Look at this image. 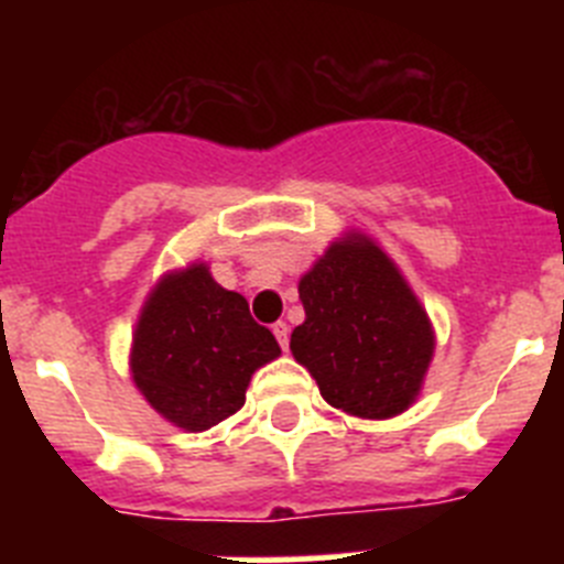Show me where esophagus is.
<instances>
[{"mask_svg":"<svg viewBox=\"0 0 564 564\" xmlns=\"http://www.w3.org/2000/svg\"><path fill=\"white\" fill-rule=\"evenodd\" d=\"M273 336H276L279 347H282V350H288V341H291V327H288L285 322H276V325H273Z\"/></svg>","mask_w":564,"mask_h":564,"instance_id":"34e87169","label":"esophagus"}]
</instances>
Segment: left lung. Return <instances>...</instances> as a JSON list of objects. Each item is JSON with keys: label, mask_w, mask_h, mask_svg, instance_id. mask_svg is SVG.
<instances>
[{"label": "left lung", "mask_w": 564, "mask_h": 564, "mask_svg": "<svg viewBox=\"0 0 564 564\" xmlns=\"http://www.w3.org/2000/svg\"><path fill=\"white\" fill-rule=\"evenodd\" d=\"M299 299L305 322L291 352L322 398L364 421L410 410L435 356V327L390 253L350 228L302 273Z\"/></svg>", "instance_id": "obj_1"}]
</instances>
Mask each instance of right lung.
<instances>
[{"instance_id": "obj_1", "label": "right lung", "mask_w": 564, "mask_h": 564, "mask_svg": "<svg viewBox=\"0 0 564 564\" xmlns=\"http://www.w3.org/2000/svg\"><path fill=\"white\" fill-rule=\"evenodd\" d=\"M282 356L246 296L217 285L206 262L163 273L129 344V376L158 415L206 432L242 410L251 376Z\"/></svg>"}]
</instances>
